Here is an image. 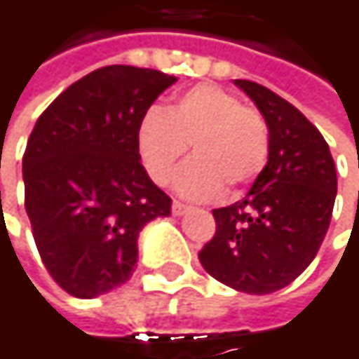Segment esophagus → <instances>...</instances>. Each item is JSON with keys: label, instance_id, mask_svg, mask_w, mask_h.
Listing matches in <instances>:
<instances>
[{"label": "esophagus", "instance_id": "1", "mask_svg": "<svg viewBox=\"0 0 359 359\" xmlns=\"http://www.w3.org/2000/svg\"><path fill=\"white\" fill-rule=\"evenodd\" d=\"M187 210H189V205H187V203H182V201H177V199L172 201V214H175V216H180V214H184Z\"/></svg>", "mask_w": 359, "mask_h": 359}]
</instances>
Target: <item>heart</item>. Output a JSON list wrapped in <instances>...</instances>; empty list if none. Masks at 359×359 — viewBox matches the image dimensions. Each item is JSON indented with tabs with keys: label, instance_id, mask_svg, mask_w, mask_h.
<instances>
[{
	"label": "heart",
	"instance_id": "1",
	"mask_svg": "<svg viewBox=\"0 0 359 359\" xmlns=\"http://www.w3.org/2000/svg\"><path fill=\"white\" fill-rule=\"evenodd\" d=\"M189 143L195 158L180 168L175 184L191 199L250 184L270 154V133L259 109L210 83L187 89L166 109L151 108L139 124V154L158 184L170 180Z\"/></svg>",
	"mask_w": 359,
	"mask_h": 359
}]
</instances>
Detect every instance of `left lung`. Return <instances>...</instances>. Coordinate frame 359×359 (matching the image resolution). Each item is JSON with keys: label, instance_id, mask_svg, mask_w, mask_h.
<instances>
[{"label": "left lung", "instance_id": "8db88e82", "mask_svg": "<svg viewBox=\"0 0 359 359\" xmlns=\"http://www.w3.org/2000/svg\"><path fill=\"white\" fill-rule=\"evenodd\" d=\"M270 133L268 164L248 197L212 210L214 237L199 262L216 280L251 295L293 283L316 257L330 224L337 170L320 130L280 95L237 79Z\"/></svg>", "mask_w": 359, "mask_h": 359}]
</instances>
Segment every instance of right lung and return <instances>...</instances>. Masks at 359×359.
I'll return each instance as SVG.
<instances>
[{
	"mask_svg": "<svg viewBox=\"0 0 359 359\" xmlns=\"http://www.w3.org/2000/svg\"><path fill=\"white\" fill-rule=\"evenodd\" d=\"M177 76L114 64L60 93L39 116L22 158L25 208L49 276L91 299L126 283L137 237L172 199L147 177L137 133Z\"/></svg>",
	"mask_w": 359,
	"mask_h": 359,
	"instance_id": "obj_1",
	"label": "right lung"
}]
</instances>
